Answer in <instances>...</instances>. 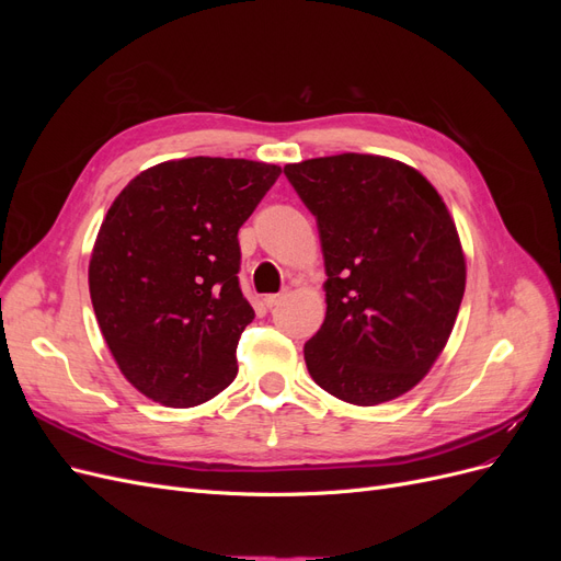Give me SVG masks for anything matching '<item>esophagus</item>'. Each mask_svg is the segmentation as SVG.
Wrapping results in <instances>:
<instances>
[{"mask_svg":"<svg viewBox=\"0 0 561 561\" xmlns=\"http://www.w3.org/2000/svg\"><path fill=\"white\" fill-rule=\"evenodd\" d=\"M285 295H287V293H278V295H266V297H264V304H266L268 309H274V307H278V304L285 299Z\"/></svg>","mask_w":561,"mask_h":561,"instance_id":"34e87169","label":"esophagus"}]
</instances>
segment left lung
Wrapping results in <instances>:
<instances>
[{
  "label": "left lung",
  "instance_id": "1",
  "mask_svg": "<svg viewBox=\"0 0 561 561\" xmlns=\"http://www.w3.org/2000/svg\"><path fill=\"white\" fill-rule=\"evenodd\" d=\"M283 173L316 217L328 274L325 322L304 344L309 375L360 407L407 393L443 353L466 290L445 201L386 157L348 151Z\"/></svg>",
  "mask_w": 561,
  "mask_h": 561
}]
</instances>
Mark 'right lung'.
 <instances>
[{"instance_id":"obj_1","label":"right lung","mask_w":561,"mask_h":561,"mask_svg":"<svg viewBox=\"0 0 561 561\" xmlns=\"http://www.w3.org/2000/svg\"><path fill=\"white\" fill-rule=\"evenodd\" d=\"M278 175L248 159L165 161L107 210L89 264L93 311L118 369L154 402L196 407L236 379L254 318L239 229Z\"/></svg>"}]
</instances>
